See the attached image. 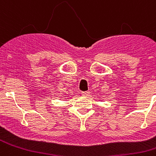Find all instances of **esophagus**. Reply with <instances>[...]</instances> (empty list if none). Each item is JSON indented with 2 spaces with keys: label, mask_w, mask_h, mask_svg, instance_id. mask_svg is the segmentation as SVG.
<instances>
[{
  "label": "esophagus",
  "mask_w": 156,
  "mask_h": 156,
  "mask_svg": "<svg viewBox=\"0 0 156 156\" xmlns=\"http://www.w3.org/2000/svg\"><path fill=\"white\" fill-rule=\"evenodd\" d=\"M89 94H90V92H89V91L82 92V95H83V96H87V95H89Z\"/></svg>",
  "instance_id": "34e87169"
}]
</instances>
